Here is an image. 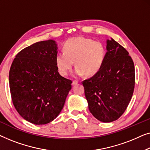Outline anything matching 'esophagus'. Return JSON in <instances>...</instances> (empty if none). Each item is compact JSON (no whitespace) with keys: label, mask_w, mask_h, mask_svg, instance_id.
I'll list each match as a JSON object with an SVG mask.
<instances>
[{"label":"esophagus","mask_w":150,"mask_h":150,"mask_svg":"<svg viewBox=\"0 0 150 150\" xmlns=\"http://www.w3.org/2000/svg\"><path fill=\"white\" fill-rule=\"evenodd\" d=\"M78 83H79V81H78V80H77V79L73 80V85H75V84H77Z\"/></svg>","instance_id":"1"}]
</instances>
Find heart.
I'll list each match as a JSON object with an SVG mask.
<instances>
[{
	"label": "heart",
	"mask_w": 150,
	"mask_h": 150,
	"mask_svg": "<svg viewBox=\"0 0 150 150\" xmlns=\"http://www.w3.org/2000/svg\"><path fill=\"white\" fill-rule=\"evenodd\" d=\"M106 47L100 41L83 37L67 39L63 45V51L56 55V64L59 73L66 76L75 64V73L77 75L86 73L87 75H96L100 70L106 57Z\"/></svg>",
	"instance_id": "1"
}]
</instances>
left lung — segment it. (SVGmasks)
Segmentation results:
<instances>
[{
    "label": "left lung",
    "mask_w": 150,
    "mask_h": 150,
    "mask_svg": "<svg viewBox=\"0 0 150 150\" xmlns=\"http://www.w3.org/2000/svg\"><path fill=\"white\" fill-rule=\"evenodd\" d=\"M107 50L100 70L82 81L90 111L103 122L115 121L123 114L135 83L134 62L127 50L113 39L107 41Z\"/></svg>",
    "instance_id": "left-lung-1"
}]
</instances>
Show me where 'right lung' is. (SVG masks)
<instances>
[{"label":"right lung","mask_w":150,"mask_h":150,"mask_svg":"<svg viewBox=\"0 0 150 150\" xmlns=\"http://www.w3.org/2000/svg\"><path fill=\"white\" fill-rule=\"evenodd\" d=\"M53 40L37 42L19 52L9 71L12 102L21 116L37 125L50 123L64 107L72 81L59 74Z\"/></svg>","instance_id":"add662e5"}]
</instances>
